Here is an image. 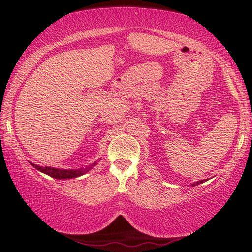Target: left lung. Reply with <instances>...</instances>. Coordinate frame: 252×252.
<instances>
[{
  "label": "left lung",
  "instance_id": "8db88e82",
  "mask_svg": "<svg viewBox=\"0 0 252 252\" xmlns=\"http://www.w3.org/2000/svg\"><path fill=\"white\" fill-rule=\"evenodd\" d=\"M203 181H207V180H200V181H197V182L192 183V186H198V185H200V183H203Z\"/></svg>",
  "mask_w": 252,
  "mask_h": 252
}]
</instances>
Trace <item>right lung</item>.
<instances>
[{"label": "right lung", "mask_w": 252, "mask_h": 252, "mask_svg": "<svg viewBox=\"0 0 252 252\" xmlns=\"http://www.w3.org/2000/svg\"><path fill=\"white\" fill-rule=\"evenodd\" d=\"M30 163H31V165H33L36 170L48 174L50 177L59 179V180L60 179H62V180H66V179H73V178L83 176L84 173L89 172L93 167H94V165L97 163V161H95L94 163L88 165V167L80 168V169H58V168H52V167H40V165L34 164L32 162H30Z\"/></svg>", "instance_id": "right-lung-1"}]
</instances>
